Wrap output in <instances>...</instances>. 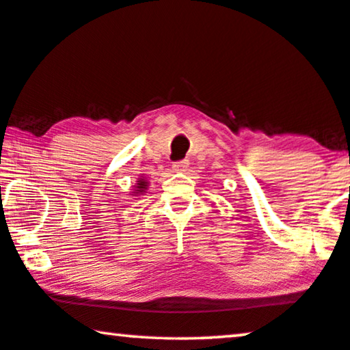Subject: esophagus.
Segmentation results:
<instances>
[{
	"instance_id": "1",
	"label": "esophagus",
	"mask_w": 350,
	"mask_h": 350,
	"mask_svg": "<svg viewBox=\"0 0 350 350\" xmlns=\"http://www.w3.org/2000/svg\"><path fill=\"white\" fill-rule=\"evenodd\" d=\"M187 165H189V161L183 159V161H176V163H174V165H172V167H174L175 172H183V170L187 169Z\"/></svg>"
}]
</instances>
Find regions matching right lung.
Wrapping results in <instances>:
<instances>
[{
	"instance_id": "right-lung-1",
	"label": "right lung",
	"mask_w": 350,
	"mask_h": 350,
	"mask_svg": "<svg viewBox=\"0 0 350 350\" xmlns=\"http://www.w3.org/2000/svg\"><path fill=\"white\" fill-rule=\"evenodd\" d=\"M145 189H147V181L139 180V183H137V192H144Z\"/></svg>"
}]
</instances>
